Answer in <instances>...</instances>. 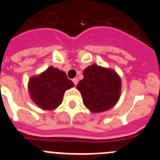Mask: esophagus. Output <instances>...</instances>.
Returning <instances> with one entry per match:
<instances>
[{
	"mask_svg": "<svg viewBox=\"0 0 160 160\" xmlns=\"http://www.w3.org/2000/svg\"><path fill=\"white\" fill-rule=\"evenodd\" d=\"M72 81H73V82L74 83V85L76 86V85L78 84V78H73Z\"/></svg>",
	"mask_w": 160,
	"mask_h": 160,
	"instance_id": "1",
	"label": "esophagus"
}]
</instances>
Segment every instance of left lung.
<instances>
[{"label": "left lung", "instance_id": "left-lung-1", "mask_svg": "<svg viewBox=\"0 0 160 160\" xmlns=\"http://www.w3.org/2000/svg\"><path fill=\"white\" fill-rule=\"evenodd\" d=\"M83 76L76 87L81 92L84 105L90 111L102 112L116 104L121 81L115 72L92 65L84 70Z\"/></svg>", "mask_w": 160, "mask_h": 160}]
</instances>
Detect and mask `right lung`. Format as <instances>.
<instances>
[{
    "mask_svg": "<svg viewBox=\"0 0 160 160\" xmlns=\"http://www.w3.org/2000/svg\"><path fill=\"white\" fill-rule=\"evenodd\" d=\"M73 86L66 73L50 66L41 75L29 80V90L38 107L43 110H53L62 102L65 91Z\"/></svg>",
    "mask_w": 160,
    "mask_h": 160,
    "instance_id": "obj_1",
    "label": "right lung"
}]
</instances>
